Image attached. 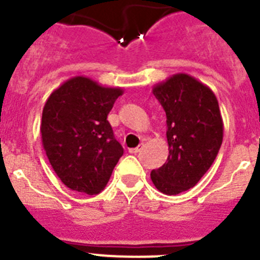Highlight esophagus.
Here are the masks:
<instances>
[{
    "mask_svg": "<svg viewBox=\"0 0 260 260\" xmlns=\"http://www.w3.org/2000/svg\"><path fill=\"white\" fill-rule=\"evenodd\" d=\"M142 148H143V144H139V146L135 147V148H130V150H128V152H130V153H138V152H141Z\"/></svg>",
    "mask_w": 260,
    "mask_h": 260,
    "instance_id": "esophagus-1",
    "label": "esophagus"
}]
</instances>
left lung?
I'll return each mask as SVG.
<instances>
[{"mask_svg":"<svg viewBox=\"0 0 260 260\" xmlns=\"http://www.w3.org/2000/svg\"><path fill=\"white\" fill-rule=\"evenodd\" d=\"M152 93L167 114L169 155L151 180L162 194H181L199 182L219 153L224 135L219 103L210 87L185 73L153 86Z\"/></svg>","mask_w":260,"mask_h":260,"instance_id":"8db88e82","label":"left lung"}]
</instances>
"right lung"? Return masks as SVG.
<instances>
[{"label": "right lung", "instance_id": "1", "mask_svg": "<svg viewBox=\"0 0 260 260\" xmlns=\"http://www.w3.org/2000/svg\"><path fill=\"white\" fill-rule=\"evenodd\" d=\"M123 93L87 77L68 79L43 108L41 142L53 171L69 189L99 194L123 155L108 114Z\"/></svg>", "mask_w": 260, "mask_h": 260}]
</instances>
